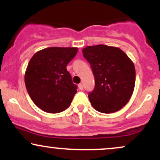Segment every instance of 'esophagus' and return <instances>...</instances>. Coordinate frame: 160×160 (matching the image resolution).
<instances>
[{
  "mask_svg": "<svg viewBox=\"0 0 160 160\" xmlns=\"http://www.w3.org/2000/svg\"><path fill=\"white\" fill-rule=\"evenodd\" d=\"M78 88L80 89V90H82V83L79 84V85H78Z\"/></svg>",
  "mask_w": 160,
  "mask_h": 160,
  "instance_id": "1",
  "label": "esophagus"
}]
</instances>
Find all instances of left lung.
Masks as SVG:
<instances>
[{"label":"left lung","mask_w":160,"mask_h":160,"mask_svg":"<svg viewBox=\"0 0 160 160\" xmlns=\"http://www.w3.org/2000/svg\"><path fill=\"white\" fill-rule=\"evenodd\" d=\"M82 52L95 77V89L88 95L92 107L104 113L120 111L131 98L135 88L133 62L116 47L89 46Z\"/></svg>","instance_id":"1"}]
</instances>
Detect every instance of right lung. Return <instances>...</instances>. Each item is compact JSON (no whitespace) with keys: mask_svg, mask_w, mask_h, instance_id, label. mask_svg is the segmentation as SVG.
Returning a JSON list of instances; mask_svg holds the SVG:
<instances>
[{"mask_svg":"<svg viewBox=\"0 0 160 160\" xmlns=\"http://www.w3.org/2000/svg\"><path fill=\"white\" fill-rule=\"evenodd\" d=\"M78 47H48L37 52L25 73V83L34 103L42 111L57 113L71 105L77 92L67 65Z\"/></svg>","mask_w":160,"mask_h":160,"instance_id":"1","label":"right lung"}]
</instances>
